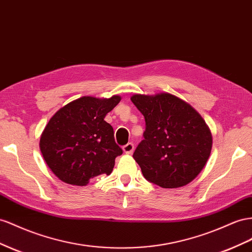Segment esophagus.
I'll use <instances>...</instances> for the list:
<instances>
[{
  "label": "esophagus",
  "instance_id": "1",
  "mask_svg": "<svg viewBox=\"0 0 252 252\" xmlns=\"http://www.w3.org/2000/svg\"><path fill=\"white\" fill-rule=\"evenodd\" d=\"M133 149H134V146H133L132 143H128V144H126L125 146H123L124 153H125V154H128V155H129V154H132Z\"/></svg>",
  "mask_w": 252,
  "mask_h": 252
}]
</instances>
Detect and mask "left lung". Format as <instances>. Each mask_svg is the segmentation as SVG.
<instances>
[{
  "label": "left lung",
  "instance_id": "obj_1",
  "mask_svg": "<svg viewBox=\"0 0 252 252\" xmlns=\"http://www.w3.org/2000/svg\"><path fill=\"white\" fill-rule=\"evenodd\" d=\"M131 101L145 119L144 140L133 153L144 178L164 189L195 179L212 148V134L200 114L168 93L135 94Z\"/></svg>",
  "mask_w": 252,
  "mask_h": 252
}]
</instances>
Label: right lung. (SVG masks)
Wrapping results in <instances>:
<instances>
[{
    "label": "right lung",
    "mask_w": 252,
    "mask_h": 252,
    "mask_svg": "<svg viewBox=\"0 0 252 252\" xmlns=\"http://www.w3.org/2000/svg\"><path fill=\"white\" fill-rule=\"evenodd\" d=\"M121 100L84 96L53 115L40 138V151L52 172L65 183L86 186L98 175H110L123 154L112 126L104 120Z\"/></svg>",
    "instance_id": "right-lung-1"
}]
</instances>
